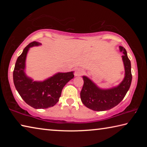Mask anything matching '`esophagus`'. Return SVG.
I'll list each match as a JSON object with an SVG mask.
<instances>
[{"label":"esophagus","mask_w":147,"mask_h":147,"mask_svg":"<svg viewBox=\"0 0 147 147\" xmlns=\"http://www.w3.org/2000/svg\"><path fill=\"white\" fill-rule=\"evenodd\" d=\"M83 73H84L83 69H82L81 68H78L75 71V72H74V76H81Z\"/></svg>","instance_id":"esophagus-1"}]
</instances>
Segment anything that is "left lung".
Instances as JSON below:
<instances>
[{
	"label": "left lung",
	"instance_id": "8db88e82",
	"mask_svg": "<svg viewBox=\"0 0 147 147\" xmlns=\"http://www.w3.org/2000/svg\"><path fill=\"white\" fill-rule=\"evenodd\" d=\"M119 50L123 53L122 59L125 74L123 80L117 86L110 89H102L88 77L82 76L84 86L80 92V98L87 108L98 111L108 110L118 105L128 92L132 79L131 63L126 49L123 47L119 46Z\"/></svg>",
	"mask_w": 147,
	"mask_h": 147
}]
</instances>
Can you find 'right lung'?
Masks as SVG:
<instances>
[{"label":"right lung","instance_id":"obj_1","mask_svg":"<svg viewBox=\"0 0 147 147\" xmlns=\"http://www.w3.org/2000/svg\"><path fill=\"white\" fill-rule=\"evenodd\" d=\"M41 43L33 41L24 49L17 58L13 78L15 87L24 102L36 109L53 107L59 101L65 84L74 78V72L58 73L43 81H34L26 74V58L30 48Z\"/></svg>","mask_w":147,"mask_h":147}]
</instances>
